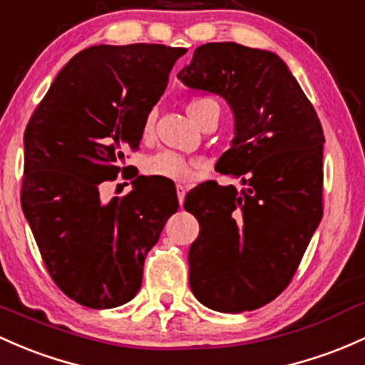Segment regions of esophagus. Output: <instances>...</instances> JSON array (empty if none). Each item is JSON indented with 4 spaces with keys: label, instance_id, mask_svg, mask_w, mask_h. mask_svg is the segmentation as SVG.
Returning a JSON list of instances; mask_svg holds the SVG:
<instances>
[{
    "label": "esophagus",
    "instance_id": "34e87169",
    "mask_svg": "<svg viewBox=\"0 0 365 365\" xmlns=\"http://www.w3.org/2000/svg\"><path fill=\"white\" fill-rule=\"evenodd\" d=\"M178 200H179V205L182 207V203H184V197H186V191H187V187L184 186V184H178Z\"/></svg>",
    "mask_w": 365,
    "mask_h": 365
}]
</instances>
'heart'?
Segmentation results:
<instances>
[{
  "mask_svg": "<svg viewBox=\"0 0 365 365\" xmlns=\"http://www.w3.org/2000/svg\"><path fill=\"white\" fill-rule=\"evenodd\" d=\"M215 104V101L209 99V97H195L191 99L186 106V111L190 115V118L197 123L200 120V116L207 111L209 108H212ZM153 125H155V116L148 115L146 120H144L143 125V134L144 137L151 135L153 132ZM191 167L193 163L190 160L182 158V156L175 155V153L170 151H160L156 155L150 156L144 163V170L146 174L150 175H156V178H165V179H172V181H186L190 179L191 175Z\"/></svg>",
  "mask_w": 365,
  "mask_h": 365,
  "instance_id": "b5f03b06",
  "label": "heart"
}]
</instances>
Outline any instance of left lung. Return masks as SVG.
<instances>
[{
  "instance_id": "1",
  "label": "left lung",
  "mask_w": 365,
  "mask_h": 365,
  "mask_svg": "<svg viewBox=\"0 0 365 365\" xmlns=\"http://www.w3.org/2000/svg\"><path fill=\"white\" fill-rule=\"evenodd\" d=\"M178 78L228 103L235 137L215 170L244 184L238 191L209 181L186 195L184 209L200 225L190 287L215 312L261 308L287 287L322 219V125L268 50L207 43Z\"/></svg>"
}]
</instances>
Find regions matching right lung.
Returning <instances> with one entry per match:
<instances>
[{
  "mask_svg": "<svg viewBox=\"0 0 365 365\" xmlns=\"http://www.w3.org/2000/svg\"><path fill=\"white\" fill-rule=\"evenodd\" d=\"M184 48L97 45L57 74L24 134L22 210L50 277L83 307L128 303L148 252L178 212L170 184L137 175L125 197L101 202Z\"/></svg>",
  "mask_w": 365,
  "mask_h": 365,
  "instance_id": "obj_1",
  "label": "right lung"
}]
</instances>
